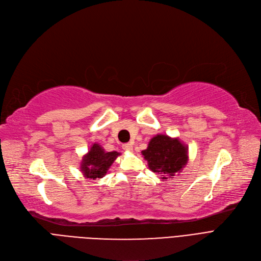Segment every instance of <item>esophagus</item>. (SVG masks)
Returning a JSON list of instances; mask_svg holds the SVG:
<instances>
[{"label": "esophagus", "instance_id": "esophagus-1", "mask_svg": "<svg viewBox=\"0 0 261 261\" xmlns=\"http://www.w3.org/2000/svg\"><path fill=\"white\" fill-rule=\"evenodd\" d=\"M122 149L125 150V151H127V152H131L132 150H133V146H132V144H125L122 146Z\"/></svg>", "mask_w": 261, "mask_h": 261}]
</instances>
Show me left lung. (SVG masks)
<instances>
[{
    "label": "left lung",
    "instance_id": "8db88e82",
    "mask_svg": "<svg viewBox=\"0 0 261 261\" xmlns=\"http://www.w3.org/2000/svg\"><path fill=\"white\" fill-rule=\"evenodd\" d=\"M142 154L148 162L150 170L161 174L163 180H168L173 179L174 174L185 167L188 161V147L179 139L158 134L150 140Z\"/></svg>",
    "mask_w": 261,
    "mask_h": 261
}]
</instances>
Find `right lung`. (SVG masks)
Instances as JSON below:
<instances>
[{"mask_svg":"<svg viewBox=\"0 0 261 261\" xmlns=\"http://www.w3.org/2000/svg\"><path fill=\"white\" fill-rule=\"evenodd\" d=\"M118 155L119 153L116 151L106 152L99 144L95 143L82 159L80 165L81 172L92 180L101 179Z\"/></svg>","mask_w":261,"mask_h":261,"instance_id":"right-lung-1","label":"right lung"}]
</instances>
